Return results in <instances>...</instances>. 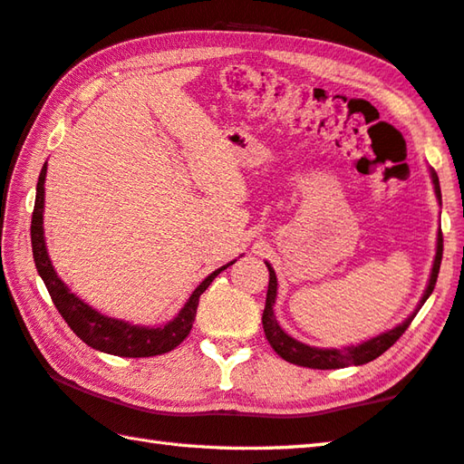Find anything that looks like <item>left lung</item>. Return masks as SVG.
<instances>
[{
	"label": "left lung",
	"instance_id": "left-lung-1",
	"mask_svg": "<svg viewBox=\"0 0 464 464\" xmlns=\"http://www.w3.org/2000/svg\"><path fill=\"white\" fill-rule=\"evenodd\" d=\"M432 181H434V189H436V198L442 201V193H440V183H438V175L432 170ZM442 230L438 232V246H436V258H434V266H432V275H430V283L424 297L418 305V310L426 304V299L432 294L436 287V279H438V271H440V263H442ZM266 269H269V289H266V302H265V312H263V328H265V336L269 340V344L273 346V351L277 353L283 361L299 364V367H307V369H344L351 367V364H364L375 361L377 356L389 351L400 336L403 334L411 320L416 318V312H413L408 320H405L401 326H397L393 330L385 332L377 338L369 340V343H362L359 346H348V348H332V351H322V348H312L305 346L297 340L291 338L289 334L281 330V326L275 320L273 315V304L275 297H277V277H275L273 266L266 263Z\"/></svg>",
	"mask_w": 464,
	"mask_h": 464
}]
</instances>
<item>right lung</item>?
Here are the masks:
<instances>
[{
  "mask_svg": "<svg viewBox=\"0 0 464 464\" xmlns=\"http://www.w3.org/2000/svg\"><path fill=\"white\" fill-rule=\"evenodd\" d=\"M44 177H46V162L43 170H40L38 185H36V201L34 211H32V255H34V265L40 277H43L44 285L51 294V299L56 310L63 315V320L69 324V328L83 340L87 346L95 348V351L116 354V356H130V359H140V356H157L173 351L183 340L189 336L191 326L195 322V314H198L199 295L209 287L226 266L218 269L209 275L208 279L201 281V285L193 291L191 297L181 312H179L173 322L160 328H140L130 326L126 322L105 318V315L97 314L87 304L81 302L69 291V287L59 279L54 273L51 258L46 255L44 246V232H43V209H44Z\"/></svg>",
  "mask_w": 464,
  "mask_h": 464,
  "instance_id": "obj_1",
  "label": "right lung"
}]
</instances>
